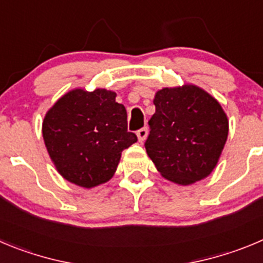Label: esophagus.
<instances>
[{
  "label": "esophagus",
  "instance_id": "obj_1",
  "mask_svg": "<svg viewBox=\"0 0 263 263\" xmlns=\"http://www.w3.org/2000/svg\"><path fill=\"white\" fill-rule=\"evenodd\" d=\"M137 137H138L139 142H143L147 137V127H142V129L137 130Z\"/></svg>",
  "mask_w": 263,
  "mask_h": 263
}]
</instances>
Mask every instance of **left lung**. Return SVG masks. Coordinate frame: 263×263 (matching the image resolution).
<instances>
[{
    "label": "left lung",
    "instance_id": "obj_1",
    "mask_svg": "<svg viewBox=\"0 0 263 263\" xmlns=\"http://www.w3.org/2000/svg\"><path fill=\"white\" fill-rule=\"evenodd\" d=\"M154 104L144 147L156 170L180 185L210 175L228 137V120L220 104L193 84L158 91Z\"/></svg>",
    "mask_w": 263,
    "mask_h": 263
}]
</instances>
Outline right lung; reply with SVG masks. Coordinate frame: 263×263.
<instances>
[{"label": "right lung", "mask_w": 263, "mask_h": 263, "mask_svg": "<svg viewBox=\"0 0 263 263\" xmlns=\"http://www.w3.org/2000/svg\"><path fill=\"white\" fill-rule=\"evenodd\" d=\"M43 137L60 175L87 189L107 182L122 150L137 142L125 107L104 88H77L59 99L45 115Z\"/></svg>", "instance_id": "right-lung-1"}]
</instances>
